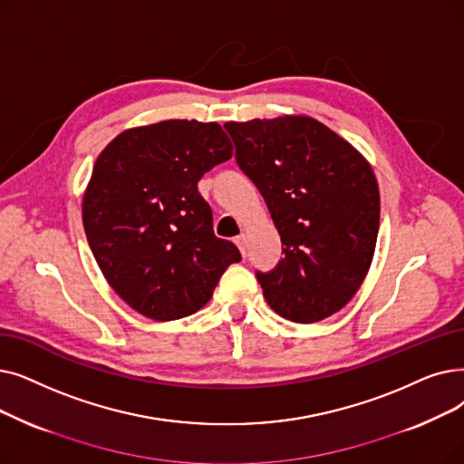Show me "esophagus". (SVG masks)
<instances>
[{
	"instance_id": "obj_1",
	"label": "esophagus",
	"mask_w": 464,
	"mask_h": 464,
	"mask_svg": "<svg viewBox=\"0 0 464 464\" xmlns=\"http://www.w3.org/2000/svg\"><path fill=\"white\" fill-rule=\"evenodd\" d=\"M235 245L238 246V250H240V254H246V235L245 233H240L238 237H235Z\"/></svg>"
}]
</instances>
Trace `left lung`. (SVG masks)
Masks as SVG:
<instances>
[{
	"mask_svg": "<svg viewBox=\"0 0 464 464\" xmlns=\"http://www.w3.org/2000/svg\"><path fill=\"white\" fill-rule=\"evenodd\" d=\"M226 130L285 245L275 269L256 271L269 307L304 324L343 309L375 250L381 208L372 167L304 115L227 123Z\"/></svg>",
	"mask_w": 464,
	"mask_h": 464,
	"instance_id": "1",
	"label": "left lung"
}]
</instances>
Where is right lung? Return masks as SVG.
Masks as SVG:
<instances>
[{
    "label": "right lung",
    "instance_id": "1",
    "mask_svg": "<svg viewBox=\"0 0 464 464\" xmlns=\"http://www.w3.org/2000/svg\"><path fill=\"white\" fill-rule=\"evenodd\" d=\"M233 155L218 123L172 119L119 134L96 159L83 227L100 271L127 304L153 320L189 316L240 261L218 238L197 184Z\"/></svg>",
    "mask_w": 464,
    "mask_h": 464
}]
</instances>
